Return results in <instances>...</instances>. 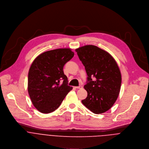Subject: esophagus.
I'll use <instances>...</instances> for the list:
<instances>
[{
    "label": "esophagus",
    "mask_w": 149,
    "mask_h": 149,
    "mask_svg": "<svg viewBox=\"0 0 149 149\" xmlns=\"http://www.w3.org/2000/svg\"><path fill=\"white\" fill-rule=\"evenodd\" d=\"M75 88H83V86H81V85H80V86H79L75 87Z\"/></svg>",
    "instance_id": "1"
}]
</instances>
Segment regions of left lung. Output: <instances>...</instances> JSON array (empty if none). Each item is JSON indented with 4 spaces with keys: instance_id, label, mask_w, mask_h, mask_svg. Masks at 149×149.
<instances>
[{
    "instance_id": "8db88e82",
    "label": "left lung",
    "mask_w": 149,
    "mask_h": 149,
    "mask_svg": "<svg viewBox=\"0 0 149 149\" xmlns=\"http://www.w3.org/2000/svg\"><path fill=\"white\" fill-rule=\"evenodd\" d=\"M76 51L87 75L84 86L87 96L81 102L95 114L104 113L113 106L119 95V68L109 53L96 46L86 45Z\"/></svg>"
}]
</instances>
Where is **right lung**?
<instances>
[{
    "mask_svg": "<svg viewBox=\"0 0 149 149\" xmlns=\"http://www.w3.org/2000/svg\"><path fill=\"white\" fill-rule=\"evenodd\" d=\"M73 56L70 49H58L40 54L33 62L28 73V93L40 112L56 110L73 88L63 70Z\"/></svg>",
    "mask_w": 149,
    "mask_h": 149,
    "instance_id": "add662e5",
    "label": "right lung"
}]
</instances>
